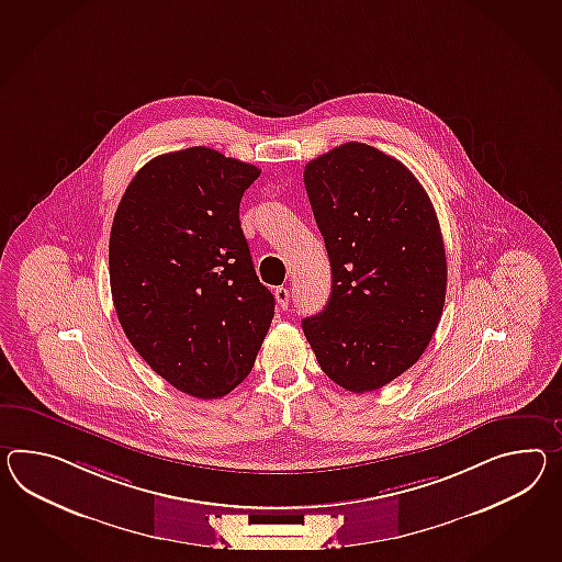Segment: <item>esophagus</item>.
I'll return each mask as SVG.
<instances>
[{
	"label": "esophagus",
	"instance_id": "esophagus-1",
	"mask_svg": "<svg viewBox=\"0 0 562 562\" xmlns=\"http://www.w3.org/2000/svg\"><path fill=\"white\" fill-rule=\"evenodd\" d=\"M274 294L278 306H280L282 311H286L288 304H290V290L284 286L276 288Z\"/></svg>",
	"mask_w": 562,
	"mask_h": 562
}]
</instances>
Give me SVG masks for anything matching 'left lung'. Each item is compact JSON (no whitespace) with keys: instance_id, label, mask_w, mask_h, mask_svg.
Segmentation results:
<instances>
[{"instance_id":"left-lung-1","label":"left lung","mask_w":562,"mask_h":562,"mask_svg":"<svg viewBox=\"0 0 562 562\" xmlns=\"http://www.w3.org/2000/svg\"><path fill=\"white\" fill-rule=\"evenodd\" d=\"M304 187L333 286L302 330L333 382L380 390L420 359L442 315L447 258L435 206L406 166L361 142L311 160Z\"/></svg>"}]
</instances>
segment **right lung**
<instances>
[{"instance_id":"right-lung-1","label":"right lung","mask_w":562,"mask_h":562,"mask_svg":"<svg viewBox=\"0 0 562 562\" xmlns=\"http://www.w3.org/2000/svg\"><path fill=\"white\" fill-rule=\"evenodd\" d=\"M260 168L205 146L137 170L110 235L113 306L166 382L215 400L246 380L274 318L254 270L239 203Z\"/></svg>"}]
</instances>
